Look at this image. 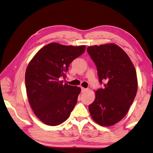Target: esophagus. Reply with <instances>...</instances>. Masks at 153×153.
Returning a JSON list of instances; mask_svg holds the SVG:
<instances>
[{"label":"esophagus","mask_w":153,"mask_h":153,"mask_svg":"<svg viewBox=\"0 0 153 153\" xmlns=\"http://www.w3.org/2000/svg\"><path fill=\"white\" fill-rule=\"evenodd\" d=\"M81 90H82V92H85V91H87V90L88 89H86V88H81Z\"/></svg>","instance_id":"esophagus-1"}]
</instances>
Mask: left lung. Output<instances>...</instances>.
<instances>
[{"label": "left lung", "instance_id": "obj_1", "mask_svg": "<svg viewBox=\"0 0 153 153\" xmlns=\"http://www.w3.org/2000/svg\"><path fill=\"white\" fill-rule=\"evenodd\" d=\"M87 51L96 65L100 83L105 82L104 88L96 91L89 111L96 123L110 126L126 116L134 101L137 72L128 55L115 44L90 46Z\"/></svg>", "mask_w": 153, "mask_h": 153}]
</instances>
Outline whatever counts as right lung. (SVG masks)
<instances>
[{
  "label": "right lung",
  "instance_id": "obj_1",
  "mask_svg": "<svg viewBox=\"0 0 153 153\" xmlns=\"http://www.w3.org/2000/svg\"><path fill=\"white\" fill-rule=\"evenodd\" d=\"M85 45L51 43L43 47L27 66L25 85L30 107L36 116L49 126L65 122L77 102L81 88L64 84L73 60L84 53Z\"/></svg>",
  "mask_w": 153,
  "mask_h": 153
}]
</instances>
